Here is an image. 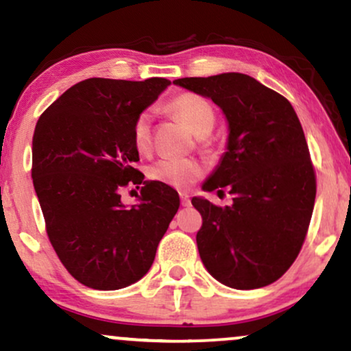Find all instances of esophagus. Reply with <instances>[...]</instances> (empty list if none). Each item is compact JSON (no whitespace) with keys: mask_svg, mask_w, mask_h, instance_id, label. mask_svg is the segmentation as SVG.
Here are the masks:
<instances>
[{"mask_svg":"<svg viewBox=\"0 0 351 351\" xmlns=\"http://www.w3.org/2000/svg\"><path fill=\"white\" fill-rule=\"evenodd\" d=\"M180 199H181V204H183L184 208L191 204V201H189V194H188V193H180Z\"/></svg>","mask_w":351,"mask_h":351,"instance_id":"esophagus-1","label":"esophagus"}]
</instances>
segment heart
<instances>
[{"mask_svg":"<svg viewBox=\"0 0 351 351\" xmlns=\"http://www.w3.org/2000/svg\"><path fill=\"white\" fill-rule=\"evenodd\" d=\"M171 111L178 114L181 121L193 134L210 132L216 121L213 104L197 95H181L171 101ZM134 143L138 150H147L150 145V114L142 112L134 122ZM201 165L193 158H160L147 170L150 180L168 184L171 188H188L201 176Z\"/></svg>","mask_w":351,"mask_h":351,"instance_id":"1","label":"heart"}]
</instances>
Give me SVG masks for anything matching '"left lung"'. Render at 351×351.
<instances>
[{"label":"left lung","instance_id":"8db88e82","mask_svg":"<svg viewBox=\"0 0 351 351\" xmlns=\"http://www.w3.org/2000/svg\"><path fill=\"white\" fill-rule=\"evenodd\" d=\"M213 99L229 125L227 150L202 189L229 188L232 204L193 197L208 271L234 289H256L288 271L301 252L315 201V173L298 114L285 96L243 73L180 78ZM217 191V193H219Z\"/></svg>","mask_w":351,"mask_h":351}]
</instances>
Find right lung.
<instances>
[{
	"label": "right lung",
	"instance_id": "obj_1",
	"mask_svg": "<svg viewBox=\"0 0 351 351\" xmlns=\"http://www.w3.org/2000/svg\"><path fill=\"white\" fill-rule=\"evenodd\" d=\"M170 83L88 78L37 121L32 181L47 235L63 267L88 288L121 289L145 276L180 208L175 189L143 181L132 167L134 122ZM129 182L144 183L130 208L119 193Z\"/></svg>",
	"mask_w": 351,
	"mask_h": 351
}]
</instances>
